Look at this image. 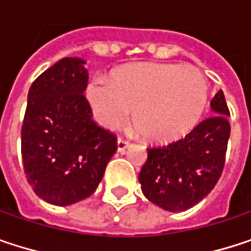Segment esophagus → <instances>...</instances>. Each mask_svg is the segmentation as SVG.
<instances>
[{"instance_id": "esophagus-1", "label": "esophagus", "mask_w": 251, "mask_h": 251, "mask_svg": "<svg viewBox=\"0 0 251 251\" xmlns=\"http://www.w3.org/2000/svg\"><path fill=\"white\" fill-rule=\"evenodd\" d=\"M127 147H129V141L127 139H124V138H119L118 139V151L119 152H125Z\"/></svg>"}]
</instances>
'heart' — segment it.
Wrapping results in <instances>:
<instances>
[{"label": "heart", "instance_id": "heart-1", "mask_svg": "<svg viewBox=\"0 0 251 251\" xmlns=\"http://www.w3.org/2000/svg\"><path fill=\"white\" fill-rule=\"evenodd\" d=\"M93 118L115 129L133 109V124L154 142L186 135L206 107L208 82L193 67L177 64H135L113 71L112 82L94 78L85 90Z\"/></svg>", "mask_w": 251, "mask_h": 251}]
</instances>
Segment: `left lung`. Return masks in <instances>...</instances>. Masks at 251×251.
I'll return each instance as SVG.
<instances>
[{
	"label": "left lung",
	"mask_w": 251,
	"mask_h": 251,
	"mask_svg": "<svg viewBox=\"0 0 251 251\" xmlns=\"http://www.w3.org/2000/svg\"><path fill=\"white\" fill-rule=\"evenodd\" d=\"M214 115L184 138L147 148L139 172L142 193L166 211H186L199 203L217 184L226 164L231 126L223 90L211 100Z\"/></svg>",
	"instance_id": "left-lung-1"
}]
</instances>
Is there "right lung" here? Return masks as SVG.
<instances>
[{
    "label": "right lung",
    "mask_w": 251,
    "mask_h": 251,
    "mask_svg": "<svg viewBox=\"0 0 251 251\" xmlns=\"http://www.w3.org/2000/svg\"><path fill=\"white\" fill-rule=\"evenodd\" d=\"M84 64L64 58L37 76L22 125L25 178L39 198L59 206L88 198L118 150L116 135L93 121Z\"/></svg>",
    "instance_id": "1"
}]
</instances>
